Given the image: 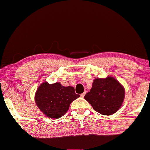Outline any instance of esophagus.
Masks as SVG:
<instances>
[{
	"label": "esophagus",
	"mask_w": 150,
	"mask_h": 150,
	"mask_svg": "<svg viewBox=\"0 0 150 150\" xmlns=\"http://www.w3.org/2000/svg\"><path fill=\"white\" fill-rule=\"evenodd\" d=\"M85 94H86V92H83V93H82V94H80V97H82V98H83L84 97H85Z\"/></svg>",
	"instance_id": "esophagus-1"
}]
</instances>
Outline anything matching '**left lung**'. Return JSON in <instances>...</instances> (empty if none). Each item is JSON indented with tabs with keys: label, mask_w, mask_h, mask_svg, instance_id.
<instances>
[{
	"label": "left lung",
	"mask_w": 150,
	"mask_h": 150,
	"mask_svg": "<svg viewBox=\"0 0 150 150\" xmlns=\"http://www.w3.org/2000/svg\"><path fill=\"white\" fill-rule=\"evenodd\" d=\"M125 89L116 79L111 76L96 78L90 92L85 96L94 111L111 116L121 107L125 98Z\"/></svg>",
	"instance_id": "1"
}]
</instances>
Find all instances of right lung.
Returning a JSON list of instances; mask_svg holds the SVG:
<instances>
[{"label":"right lung","instance_id":"1","mask_svg":"<svg viewBox=\"0 0 150 150\" xmlns=\"http://www.w3.org/2000/svg\"><path fill=\"white\" fill-rule=\"evenodd\" d=\"M73 87H64L60 82H44L36 91L35 102L43 113L51 119H57L65 114L70 104L80 97Z\"/></svg>","mask_w":150,"mask_h":150}]
</instances>
